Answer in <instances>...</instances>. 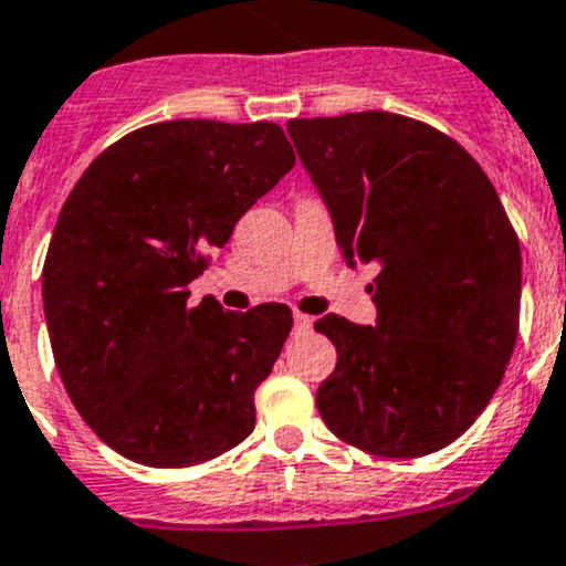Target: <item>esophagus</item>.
I'll list each match as a JSON object with an SVG mask.
<instances>
[{
  "label": "esophagus",
  "mask_w": 566,
  "mask_h": 566,
  "mask_svg": "<svg viewBox=\"0 0 566 566\" xmlns=\"http://www.w3.org/2000/svg\"><path fill=\"white\" fill-rule=\"evenodd\" d=\"M293 328L298 334L310 332V328H312V317L310 315H301V312H295V315H293Z\"/></svg>",
  "instance_id": "obj_1"
}]
</instances>
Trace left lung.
<instances>
[{"mask_svg":"<svg viewBox=\"0 0 566 566\" xmlns=\"http://www.w3.org/2000/svg\"><path fill=\"white\" fill-rule=\"evenodd\" d=\"M287 132L332 212L348 265L376 262V326L315 323L337 348L317 387L332 434L417 459L486 409L520 328V240L479 163L422 120L384 109L293 118Z\"/></svg>","mask_w":566,"mask_h":566,"instance_id":"left-lung-1","label":"left lung"}]
</instances>
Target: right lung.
Segmentation results:
<instances>
[{
  "label": "right lung",
  "instance_id": "1",
  "mask_svg": "<svg viewBox=\"0 0 566 566\" xmlns=\"http://www.w3.org/2000/svg\"><path fill=\"white\" fill-rule=\"evenodd\" d=\"M295 166L271 120L182 118L104 149L60 210L43 312L82 420L115 453L193 468L254 431V392L293 328L284 304L223 312L188 284Z\"/></svg>",
  "mask_w": 566,
  "mask_h": 566
}]
</instances>
